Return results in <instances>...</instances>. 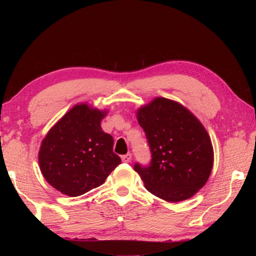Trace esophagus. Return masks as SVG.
Segmentation results:
<instances>
[{
  "label": "esophagus",
  "instance_id": "obj_1",
  "mask_svg": "<svg viewBox=\"0 0 256 256\" xmlns=\"http://www.w3.org/2000/svg\"><path fill=\"white\" fill-rule=\"evenodd\" d=\"M121 158H122V162H128L130 160H132V154L131 153H128V154H125V155H122Z\"/></svg>",
  "mask_w": 256,
  "mask_h": 256
}]
</instances>
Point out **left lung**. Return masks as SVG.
I'll list each match as a JSON object with an SVG mask.
<instances>
[{"label":"left lung","instance_id":"8db88e82","mask_svg":"<svg viewBox=\"0 0 256 256\" xmlns=\"http://www.w3.org/2000/svg\"><path fill=\"white\" fill-rule=\"evenodd\" d=\"M138 120L152 156L148 165L134 164L145 188L170 202L192 197L214 165L211 140L202 124L186 108L165 98L140 108Z\"/></svg>","mask_w":256,"mask_h":256}]
</instances>
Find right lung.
Returning a JSON list of instances; mask_svg holds the SVG:
<instances>
[{
    "label": "right lung",
    "mask_w": 256,
    "mask_h": 256,
    "mask_svg": "<svg viewBox=\"0 0 256 256\" xmlns=\"http://www.w3.org/2000/svg\"><path fill=\"white\" fill-rule=\"evenodd\" d=\"M106 112L78 104L54 125L42 140L38 162L48 184L77 197L101 186L121 164L113 153V138L102 131Z\"/></svg>",
    "instance_id": "obj_1"
}]
</instances>
